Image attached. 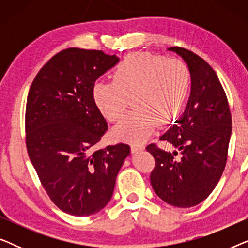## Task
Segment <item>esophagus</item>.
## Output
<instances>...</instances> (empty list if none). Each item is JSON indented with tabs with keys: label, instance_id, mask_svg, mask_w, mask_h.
Instances as JSON below:
<instances>
[{
	"label": "esophagus",
	"instance_id": "34e87169",
	"mask_svg": "<svg viewBox=\"0 0 248 248\" xmlns=\"http://www.w3.org/2000/svg\"><path fill=\"white\" fill-rule=\"evenodd\" d=\"M143 149H144V145L141 144V143H135V142H134V143L131 144V150H132V152H133V154L143 150Z\"/></svg>",
	"mask_w": 248,
	"mask_h": 248
}]
</instances>
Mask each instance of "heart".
Here are the masks:
<instances>
[{
  "mask_svg": "<svg viewBox=\"0 0 248 248\" xmlns=\"http://www.w3.org/2000/svg\"><path fill=\"white\" fill-rule=\"evenodd\" d=\"M191 73L179 59L150 54L128 55L116 66L113 81H97L93 87L94 104L111 122L134 109L117 124L113 134L120 140L140 142L157 125L174 121L188 96Z\"/></svg>",
  "mask_w": 248,
  "mask_h": 248,
  "instance_id": "b5f03b06",
  "label": "heart"
}]
</instances>
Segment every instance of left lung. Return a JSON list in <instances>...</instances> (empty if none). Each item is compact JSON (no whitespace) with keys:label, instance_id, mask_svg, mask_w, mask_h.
<instances>
[{"label":"left lung","instance_id":"obj_1","mask_svg":"<svg viewBox=\"0 0 248 248\" xmlns=\"http://www.w3.org/2000/svg\"><path fill=\"white\" fill-rule=\"evenodd\" d=\"M187 63L192 91L184 114L161 141L174 145L172 154L147 145L155 166L150 174L152 188L162 201L191 208L211 194L228 157L232 114L228 99L215 70L202 57L183 47H170Z\"/></svg>","mask_w":248,"mask_h":248}]
</instances>
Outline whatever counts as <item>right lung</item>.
<instances>
[{
  "mask_svg": "<svg viewBox=\"0 0 248 248\" xmlns=\"http://www.w3.org/2000/svg\"><path fill=\"white\" fill-rule=\"evenodd\" d=\"M103 50L66 48L37 73L26 106V145L44 189L60 210L94 215L113 195L130 145L97 150L107 122L93 97L100 76L116 64Z\"/></svg>",
  "mask_w": 248,
  "mask_h": 248,
  "instance_id": "add662e5",
  "label": "right lung"
}]
</instances>
